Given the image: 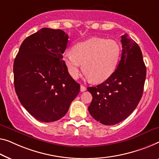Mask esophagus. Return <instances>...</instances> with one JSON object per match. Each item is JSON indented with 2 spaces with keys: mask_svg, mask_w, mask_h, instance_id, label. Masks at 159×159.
<instances>
[{
  "mask_svg": "<svg viewBox=\"0 0 159 159\" xmlns=\"http://www.w3.org/2000/svg\"><path fill=\"white\" fill-rule=\"evenodd\" d=\"M86 90V88L83 86V85H80V91L81 92H84Z\"/></svg>",
  "mask_w": 159,
  "mask_h": 159,
  "instance_id": "1",
  "label": "esophagus"
}]
</instances>
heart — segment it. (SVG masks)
Instances as JSON below:
<instances>
[{
    "label": "heart",
    "mask_w": 159,
    "mask_h": 159,
    "mask_svg": "<svg viewBox=\"0 0 159 159\" xmlns=\"http://www.w3.org/2000/svg\"><path fill=\"white\" fill-rule=\"evenodd\" d=\"M120 54L121 48L117 41L93 37L75 44L71 52L63 54V59L73 79L79 77L83 63L88 80L102 83L116 71Z\"/></svg>",
    "instance_id": "obj_1"
}]
</instances>
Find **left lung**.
<instances>
[{
    "instance_id": "1",
    "label": "left lung",
    "mask_w": 159,
    "mask_h": 159,
    "mask_svg": "<svg viewBox=\"0 0 159 159\" xmlns=\"http://www.w3.org/2000/svg\"><path fill=\"white\" fill-rule=\"evenodd\" d=\"M122 54L114 73L108 80L87 89L93 96L91 116L112 125L125 120L136 109L143 95L146 68L140 47L127 34L121 36Z\"/></svg>"
}]
</instances>
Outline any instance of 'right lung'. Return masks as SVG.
Listing matches in <instances>:
<instances>
[{
    "label": "right lung",
    "instance_id": "obj_1",
    "mask_svg": "<svg viewBox=\"0 0 159 159\" xmlns=\"http://www.w3.org/2000/svg\"><path fill=\"white\" fill-rule=\"evenodd\" d=\"M68 35L43 28L27 37L14 61V86L20 103L42 122L61 119L80 91L68 73L63 53Z\"/></svg>",
    "mask_w": 159,
    "mask_h": 159
}]
</instances>
